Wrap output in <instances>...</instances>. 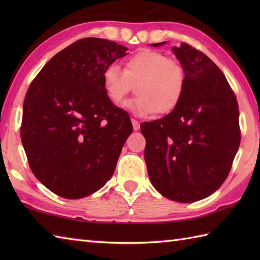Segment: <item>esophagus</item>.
<instances>
[{
    "instance_id": "1",
    "label": "esophagus",
    "mask_w": 260,
    "mask_h": 260,
    "mask_svg": "<svg viewBox=\"0 0 260 260\" xmlns=\"http://www.w3.org/2000/svg\"><path fill=\"white\" fill-rule=\"evenodd\" d=\"M132 124H133V129H134V131H139V129H140L141 125H140V123H139V121H137L136 119L132 118Z\"/></svg>"
}]
</instances>
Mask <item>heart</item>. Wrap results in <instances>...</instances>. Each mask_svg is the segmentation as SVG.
<instances>
[{"label": "heart", "instance_id": "1", "mask_svg": "<svg viewBox=\"0 0 260 260\" xmlns=\"http://www.w3.org/2000/svg\"><path fill=\"white\" fill-rule=\"evenodd\" d=\"M104 88L116 106L133 90L137 96L126 104L139 116L168 114L178 107L185 90V71L165 54L143 49L125 60L124 70L110 64L103 74Z\"/></svg>", "mask_w": 260, "mask_h": 260}]
</instances>
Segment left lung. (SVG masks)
Segmentation results:
<instances>
[{"mask_svg":"<svg viewBox=\"0 0 260 260\" xmlns=\"http://www.w3.org/2000/svg\"><path fill=\"white\" fill-rule=\"evenodd\" d=\"M172 51L185 71L183 97L163 118L141 124V131L153 186L170 200L187 203L211 196L227 179L240 144L239 109L211 59L184 42Z\"/></svg>","mask_w":260,"mask_h":260,"instance_id":"left-lung-1","label":"left lung"}]
</instances>
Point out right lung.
Returning a JSON list of instances; mask_svg holds the SVG:
<instances>
[{
    "instance_id": "right-lung-1",
    "label": "right lung",
    "mask_w": 260,
    "mask_h": 260,
    "mask_svg": "<svg viewBox=\"0 0 260 260\" xmlns=\"http://www.w3.org/2000/svg\"><path fill=\"white\" fill-rule=\"evenodd\" d=\"M126 51L106 39H80L52 57L27 89L22 145L32 173L59 197L90 196L114 174L133 126L110 102L103 74Z\"/></svg>"
}]
</instances>
